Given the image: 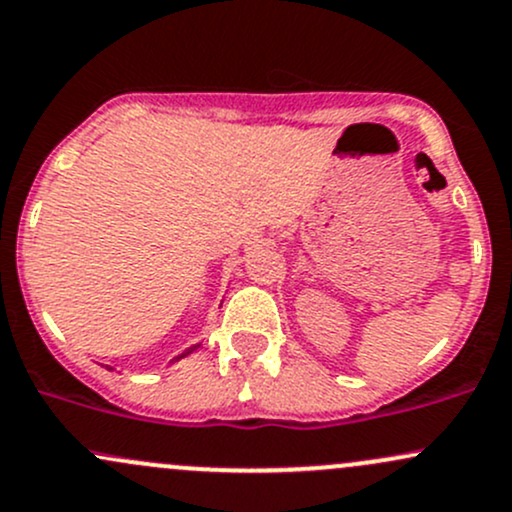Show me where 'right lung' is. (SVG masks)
I'll return each mask as SVG.
<instances>
[{"label":"right lung","mask_w":512,"mask_h":512,"mask_svg":"<svg viewBox=\"0 0 512 512\" xmlns=\"http://www.w3.org/2000/svg\"><path fill=\"white\" fill-rule=\"evenodd\" d=\"M195 348H198V346H193V348H188V350H183V353H181V355H176V358H174V360H171V363H176V360H181V358H186V355H188V353H193V350H195Z\"/></svg>","instance_id":"obj_1"}]
</instances>
